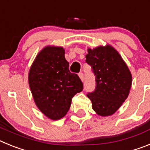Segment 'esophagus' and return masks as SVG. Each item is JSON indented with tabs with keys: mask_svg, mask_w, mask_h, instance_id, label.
I'll return each instance as SVG.
<instances>
[{
	"mask_svg": "<svg viewBox=\"0 0 150 150\" xmlns=\"http://www.w3.org/2000/svg\"><path fill=\"white\" fill-rule=\"evenodd\" d=\"M79 78L81 79L82 81H84V74H83V73H79Z\"/></svg>",
	"mask_w": 150,
	"mask_h": 150,
	"instance_id": "esophagus-1",
	"label": "esophagus"
}]
</instances>
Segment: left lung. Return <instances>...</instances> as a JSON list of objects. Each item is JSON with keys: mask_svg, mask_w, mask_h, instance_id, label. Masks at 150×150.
Returning <instances> with one entry per match:
<instances>
[{"mask_svg": "<svg viewBox=\"0 0 150 150\" xmlns=\"http://www.w3.org/2000/svg\"><path fill=\"white\" fill-rule=\"evenodd\" d=\"M86 59L96 83L95 90L87 96L99 116H110L128 98L132 83L131 72L118 52L110 46L88 49Z\"/></svg>", "mask_w": 150, "mask_h": 150, "instance_id": "8db88e82", "label": "left lung"}]
</instances>
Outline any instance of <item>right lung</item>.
<instances>
[{
	"mask_svg": "<svg viewBox=\"0 0 150 150\" xmlns=\"http://www.w3.org/2000/svg\"><path fill=\"white\" fill-rule=\"evenodd\" d=\"M64 53L62 47L46 46L36 57L28 74L36 105L52 120L65 116L73 97L83 89L79 76L69 71Z\"/></svg>",
	"mask_w": 150,
	"mask_h": 150,
	"instance_id": "obj_1",
	"label": "right lung"
}]
</instances>
